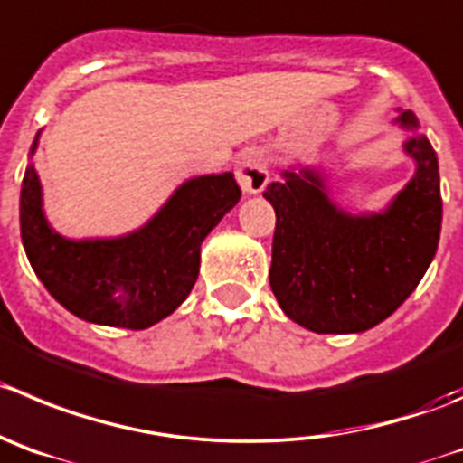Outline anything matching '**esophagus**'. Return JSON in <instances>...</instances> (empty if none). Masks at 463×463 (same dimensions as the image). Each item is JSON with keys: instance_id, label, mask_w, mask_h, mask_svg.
Instances as JSON below:
<instances>
[{"instance_id": "34e87169", "label": "esophagus", "mask_w": 463, "mask_h": 463, "mask_svg": "<svg viewBox=\"0 0 463 463\" xmlns=\"http://www.w3.org/2000/svg\"><path fill=\"white\" fill-rule=\"evenodd\" d=\"M237 183L244 194H260L269 183V162L260 148H249L240 155L235 168Z\"/></svg>"}]
</instances>
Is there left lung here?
Returning <instances> with one entry per match:
<instances>
[{
	"label": "left lung",
	"instance_id": "left-lung-1",
	"mask_svg": "<svg viewBox=\"0 0 463 463\" xmlns=\"http://www.w3.org/2000/svg\"><path fill=\"white\" fill-rule=\"evenodd\" d=\"M395 123L418 129L413 111ZM416 173L383 212L349 214L315 168H288L262 196L274 205L269 285L292 322L315 334H361L395 313L425 276L443 219L439 159L425 134L404 141Z\"/></svg>",
	"mask_w": 463,
	"mask_h": 463
}]
</instances>
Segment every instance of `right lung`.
<instances>
[{
    "mask_svg": "<svg viewBox=\"0 0 463 463\" xmlns=\"http://www.w3.org/2000/svg\"><path fill=\"white\" fill-rule=\"evenodd\" d=\"M38 134L32 155L36 153ZM241 192L232 173L180 184L139 231L111 240H68L47 223L33 164L20 192V232L29 262L52 297L86 322L148 329L192 292L201 244Z\"/></svg>",
    "mask_w": 463,
    "mask_h": 463,
    "instance_id": "add662e5",
    "label": "right lung"
}]
</instances>
